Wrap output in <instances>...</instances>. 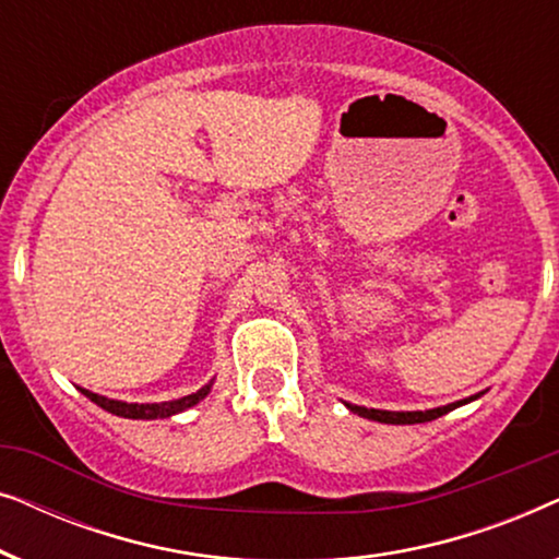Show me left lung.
I'll return each instance as SVG.
<instances>
[{"instance_id":"left-lung-1","label":"left lung","mask_w":559,"mask_h":559,"mask_svg":"<svg viewBox=\"0 0 559 559\" xmlns=\"http://www.w3.org/2000/svg\"><path fill=\"white\" fill-rule=\"evenodd\" d=\"M473 400H478L476 396H468V400H461V402H453L448 404V407H438V409H425V412H386V409H366V407H358V404H346L350 412H356V415H361L366 419H377V423H384V425H417V423H430V419H438L442 415H448L450 409L455 407H463V404H468Z\"/></svg>"}]
</instances>
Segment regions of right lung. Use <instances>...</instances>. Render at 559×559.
Returning a JSON list of instances; mask_svg holds the SVG:
<instances>
[{"label": "right lung", "instance_id": "right-lung-1", "mask_svg": "<svg viewBox=\"0 0 559 559\" xmlns=\"http://www.w3.org/2000/svg\"><path fill=\"white\" fill-rule=\"evenodd\" d=\"M81 392L86 394L91 402L98 404V407L106 409V412H111V415H117V417H127V419H163V417L178 415V412L193 407V404L201 402L203 396L211 392V384H205L203 389H198L195 394L180 396V400L155 402V404H129V402H119V400H106V396L88 392V389H81Z\"/></svg>", "mask_w": 559, "mask_h": 559}]
</instances>
